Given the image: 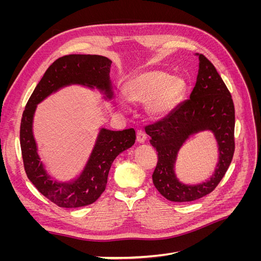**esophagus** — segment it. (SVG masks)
<instances>
[{
    "instance_id": "esophagus-1",
    "label": "esophagus",
    "mask_w": 261,
    "mask_h": 261,
    "mask_svg": "<svg viewBox=\"0 0 261 261\" xmlns=\"http://www.w3.org/2000/svg\"><path fill=\"white\" fill-rule=\"evenodd\" d=\"M146 138H147V136H146L145 132H143L141 129H138L137 130V141H138V143L144 144L146 141Z\"/></svg>"
}]
</instances>
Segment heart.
I'll return each mask as SVG.
<instances>
[{
    "mask_svg": "<svg viewBox=\"0 0 261 261\" xmlns=\"http://www.w3.org/2000/svg\"><path fill=\"white\" fill-rule=\"evenodd\" d=\"M186 83L180 77H173L163 70H146L133 76L126 83L128 100L145 103L148 115L159 120L174 110L183 99ZM128 100L118 98L117 105L124 111H128Z\"/></svg>",
    "mask_w": 261,
    "mask_h": 261,
    "instance_id": "heart-1",
    "label": "heart"
}]
</instances>
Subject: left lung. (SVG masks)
I'll return each mask as SVG.
<instances>
[{
    "label": "left lung",
    "mask_w": 261,
    "mask_h": 261,
    "mask_svg": "<svg viewBox=\"0 0 261 261\" xmlns=\"http://www.w3.org/2000/svg\"><path fill=\"white\" fill-rule=\"evenodd\" d=\"M197 55L199 69L191 97L163 120L145 128L150 144L158 151L153 185L164 198L174 202L193 201L210 194L230 167L235 149V110L231 93L212 63L204 55ZM206 130L214 134L218 145L215 172L202 184H181L175 174L179 149L189 137Z\"/></svg>",
    "instance_id": "obj_1"
}]
</instances>
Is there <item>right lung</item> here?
I'll return each mask as SVG.
<instances>
[{
	"label": "right lung",
	"mask_w": 261,
	"mask_h": 261,
	"mask_svg": "<svg viewBox=\"0 0 261 261\" xmlns=\"http://www.w3.org/2000/svg\"><path fill=\"white\" fill-rule=\"evenodd\" d=\"M112 61L101 55L69 54L58 59L46 69L31 94L20 123V148L26 174L31 183L49 200L62 208H78L91 204L105 192L110 168L115 158L130 148L136 140L134 128L110 130L100 128L96 144L84 170L68 181L54 180L45 170L33 132L37 106L50 94L70 85L98 89L106 100H111L113 89L110 80Z\"/></svg>",
	"instance_id": "add662e5"
}]
</instances>
